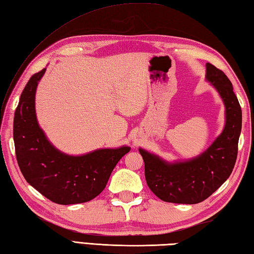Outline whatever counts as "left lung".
I'll use <instances>...</instances> for the list:
<instances>
[{
  "mask_svg": "<svg viewBox=\"0 0 254 254\" xmlns=\"http://www.w3.org/2000/svg\"><path fill=\"white\" fill-rule=\"evenodd\" d=\"M205 80L210 82L225 106V127L202 154L185 161L169 162L139 148L145 162L147 185L166 202L194 204L210 197L224 184L235 167L241 132V108L232 82L222 70L205 64Z\"/></svg>",
  "mask_w": 254,
  "mask_h": 254,
  "instance_id": "8db88e82",
  "label": "left lung"
}]
</instances>
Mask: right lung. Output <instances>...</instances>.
Segmentation results:
<instances>
[{
	"instance_id": "1",
	"label": "right lung",
	"mask_w": 254,
	"mask_h": 254,
	"mask_svg": "<svg viewBox=\"0 0 254 254\" xmlns=\"http://www.w3.org/2000/svg\"><path fill=\"white\" fill-rule=\"evenodd\" d=\"M45 70L28 81L15 111L17 162L29 184L51 201L64 205L90 201L104 190L116 164L131 148H103L81 156L55 148L35 115V92Z\"/></svg>"
}]
</instances>
